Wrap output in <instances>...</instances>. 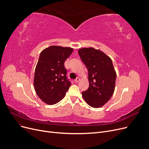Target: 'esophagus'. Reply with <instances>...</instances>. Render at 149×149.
I'll return each mask as SVG.
<instances>
[{
  "mask_svg": "<svg viewBox=\"0 0 149 149\" xmlns=\"http://www.w3.org/2000/svg\"><path fill=\"white\" fill-rule=\"evenodd\" d=\"M80 78L77 77V79L75 80V81H75V83H79V82L80 81Z\"/></svg>",
  "mask_w": 149,
  "mask_h": 149,
  "instance_id": "1",
  "label": "esophagus"
}]
</instances>
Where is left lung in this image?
Wrapping results in <instances>:
<instances>
[{"label": "left lung", "instance_id": "1", "mask_svg": "<svg viewBox=\"0 0 149 149\" xmlns=\"http://www.w3.org/2000/svg\"><path fill=\"white\" fill-rule=\"evenodd\" d=\"M88 70L89 86L82 92L84 100L90 106H104L113 94L116 74L111 58L99 49L84 48L78 51Z\"/></svg>", "mask_w": 149, "mask_h": 149}]
</instances>
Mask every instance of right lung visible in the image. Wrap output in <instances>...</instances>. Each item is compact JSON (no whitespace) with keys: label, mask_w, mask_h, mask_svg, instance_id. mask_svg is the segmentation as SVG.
I'll list each match as a JSON object with an SVG mask.
<instances>
[{"label":"right lung","mask_w":149,"mask_h":149,"mask_svg":"<svg viewBox=\"0 0 149 149\" xmlns=\"http://www.w3.org/2000/svg\"><path fill=\"white\" fill-rule=\"evenodd\" d=\"M72 52L71 48L58 46H51L41 52L35 69L34 86L37 95L46 104L59 102L71 85L64 63Z\"/></svg>","instance_id":"1"}]
</instances>
